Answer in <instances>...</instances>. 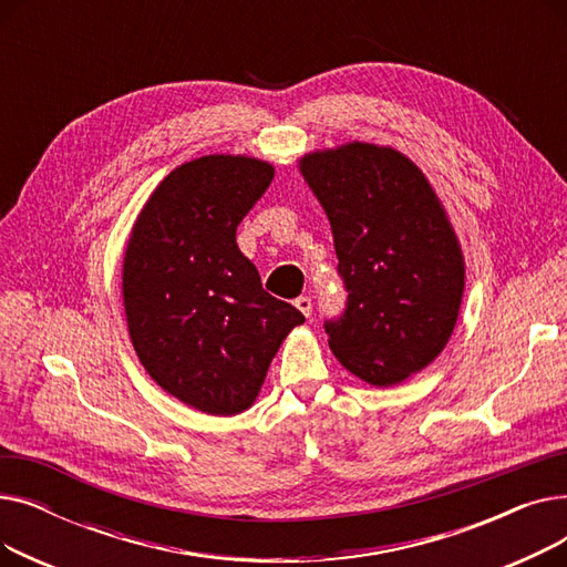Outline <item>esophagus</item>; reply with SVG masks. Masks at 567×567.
<instances>
[{
	"instance_id": "obj_1",
	"label": "esophagus",
	"mask_w": 567,
	"mask_h": 567,
	"mask_svg": "<svg viewBox=\"0 0 567 567\" xmlns=\"http://www.w3.org/2000/svg\"><path fill=\"white\" fill-rule=\"evenodd\" d=\"M293 306L299 308L306 317H310V315H312V299H310V296H299V299L293 301Z\"/></svg>"
}]
</instances>
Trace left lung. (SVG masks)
I'll use <instances>...</instances> for the list:
<instances>
[{
	"label": "left lung",
	"mask_w": 567,
	"mask_h": 567,
	"mask_svg": "<svg viewBox=\"0 0 567 567\" xmlns=\"http://www.w3.org/2000/svg\"><path fill=\"white\" fill-rule=\"evenodd\" d=\"M331 220L347 303L323 329L338 361L372 385L430 365L449 342L464 259L423 172L395 148L353 142L301 161Z\"/></svg>",
	"instance_id": "left-lung-1"
}]
</instances>
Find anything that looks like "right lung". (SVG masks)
I'll list each match as a JSON object with an SVG mask.
<instances>
[{"label": "right lung", "instance_id": "1", "mask_svg": "<svg viewBox=\"0 0 567 567\" xmlns=\"http://www.w3.org/2000/svg\"><path fill=\"white\" fill-rule=\"evenodd\" d=\"M274 182L246 156H202L144 204L124 257V308L140 363L163 391L214 415L248 409L287 333L306 321L264 291L236 227Z\"/></svg>", "mask_w": 567, "mask_h": 567}]
</instances>
